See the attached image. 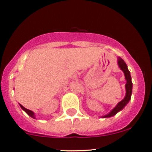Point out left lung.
I'll use <instances>...</instances> for the list:
<instances>
[{"mask_svg": "<svg viewBox=\"0 0 152 152\" xmlns=\"http://www.w3.org/2000/svg\"><path fill=\"white\" fill-rule=\"evenodd\" d=\"M118 65L120 67L121 70L124 72V76H125V79L126 81V83L125 85L126 89V95L125 97L124 98L123 100L121 101L120 102L118 103V104L108 113L105 115L102 116V118H110L114 116L115 115L117 114L118 112L121 111L122 110L126 107V105L129 103V102L131 99L132 94V77L130 75L129 70H128L126 64L124 62V59H122L121 57H118Z\"/></svg>", "mask_w": 152, "mask_h": 152, "instance_id": "left-lung-1", "label": "left lung"}]
</instances>
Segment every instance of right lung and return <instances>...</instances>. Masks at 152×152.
I'll use <instances>...</instances> for the list:
<instances>
[{"mask_svg":"<svg viewBox=\"0 0 152 152\" xmlns=\"http://www.w3.org/2000/svg\"><path fill=\"white\" fill-rule=\"evenodd\" d=\"M20 106L21 109H22L23 110H24V111H25L26 113L27 114H28V115L30 116V117H31L32 118L36 119V118H35V114H34V112H32L31 110H28V109L25 108V107H24L23 106H22L21 104H20Z\"/></svg>","mask_w":152,"mask_h":152,"instance_id":"obj_1","label":"right lung"}]
</instances>
